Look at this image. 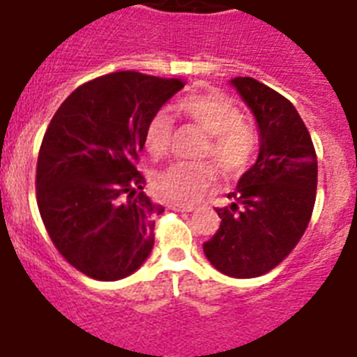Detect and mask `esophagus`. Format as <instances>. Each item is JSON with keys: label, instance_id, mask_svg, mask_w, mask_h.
Instances as JSON below:
<instances>
[{"label": "esophagus", "instance_id": "esophagus-1", "mask_svg": "<svg viewBox=\"0 0 357 357\" xmlns=\"http://www.w3.org/2000/svg\"><path fill=\"white\" fill-rule=\"evenodd\" d=\"M169 208L171 210H178V212H193L195 210L193 204H182V202H171Z\"/></svg>", "mask_w": 357, "mask_h": 357}]
</instances>
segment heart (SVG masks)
Here are the masks:
<instances>
[{
	"label": "heart",
	"instance_id": "b5f03b06",
	"mask_svg": "<svg viewBox=\"0 0 357 357\" xmlns=\"http://www.w3.org/2000/svg\"><path fill=\"white\" fill-rule=\"evenodd\" d=\"M176 110L182 118L199 125L210 142L204 145L202 158L213 160L225 175H239L249 169L256 151L258 132L249 119L243 118L241 108L232 98L219 92H201L186 96L178 101ZM173 136V119L165 110L151 116L144 132V147L147 155L160 158L167 153ZM215 178L210 162L188 164L176 162L153 176L156 195L165 201H193Z\"/></svg>",
	"mask_w": 357,
	"mask_h": 357
}]
</instances>
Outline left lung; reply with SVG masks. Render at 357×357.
I'll return each instance as SVG.
<instances>
[{"label": "left lung", "instance_id": "1", "mask_svg": "<svg viewBox=\"0 0 357 357\" xmlns=\"http://www.w3.org/2000/svg\"><path fill=\"white\" fill-rule=\"evenodd\" d=\"M232 84L259 129L256 164L238 182L230 206L215 208L221 225L202 245L210 264L234 278L269 273L306 232L317 195V155L291 101L252 77Z\"/></svg>", "mask_w": 357, "mask_h": 357}]
</instances>
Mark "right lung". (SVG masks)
<instances>
[{
    "mask_svg": "<svg viewBox=\"0 0 357 357\" xmlns=\"http://www.w3.org/2000/svg\"><path fill=\"white\" fill-rule=\"evenodd\" d=\"M186 82L114 71L84 82L51 119L36 164V202L55 249L82 275H132L155 245V215L136 169L153 114Z\"/></svg>",
    "mask_w": 357,
    "mask_h": 357,
    "instance_id": "right-lung-1",
    "label": "right lung"
}]
</instances>
